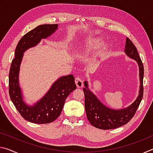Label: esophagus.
<instances>
[{
    "instance_id": "obj_1",
    "label": "esophagus",
    "mask_w": 153,
    "mask_h": 153,
    "mask_svg": "<svg viewBox=\"0 0 153 153\" xmlns=\"http://www.w3.org/2000/svg\"><path fill=\"white\" fill-rule=\"evenodd\" d=\"M75 82H76V84L77 88H82L83 86H84L83 79L79 77H76V79H75Z\"/></svg>"
}]
</instances>
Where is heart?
Returning a JSON list of instances; mask_svg holds the SVG:
<instances>
[{
    "label": "heart",
    "mask_w": 153,
    "mask_h": 153,
    "mask_svg": "<svg viewBox=\"0 0 153 153\" xmlns=\"http://www.w3.org/2000/svg\"><path fill=\"white\" fill-rule=\"evenodd\" d=\"M104 45V41L100 37L92 38L78 48V53L80 55L86 56L94 51H97Z\"/></svg>",
    "instance_id": "obj_1"
}]
</instances>
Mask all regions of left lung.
I'll return each mask as SVG.
<instances>
[{"label":"left lung","instance_id":"obj_1","mask_svg":"<svg viewBox=\"0 0 153 153\" xmlns=\"http://www.w3.org/2000/svg\"><path fill=\"white\" fill-rule=\"evenodd\" d=\"M126 55L135 60L139 67L140 90L135 101L128 107L114 109L108 107L89 89L88 81H84L83 91L85 95V110L90 123L95 128L101 129H112L125 125L134 117L143 97L144 67L138 51L128 38H126L124 49Z\"/></svg>","mask_w":153,"mask_h":153}]
</instances>
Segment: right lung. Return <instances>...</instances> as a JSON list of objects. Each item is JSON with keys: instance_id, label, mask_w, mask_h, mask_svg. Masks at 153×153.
Wrapping results in <instances>:
<instances>
[{"instance_id": "add662e5", "label": "right lung", "mask_w": 153, "mask_h": 153, "mask_svg": "<svg viewBox=\"0 0 153 153\" xmlns=\"http://www.w3.org/2000/svg\"><path fill=\"white\" fill-rule=\"evenodd\" d=\"M58 29V24L38 25L21 38L15 51L9 75V96L15 108L25 120L37 124L51 123L57 118L63 109L66 98L76 89L73 75L61 76L52 84L47 92L32 105L24 101L19 86L20 65L24 53L34 47L42 39L51 36Z\"/></svg>"}]
</instances>
